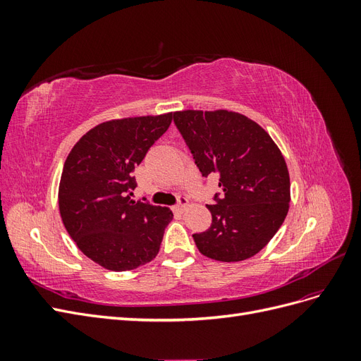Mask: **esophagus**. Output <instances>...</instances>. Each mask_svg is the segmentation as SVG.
<instances>
[{
	"label": "esophagus",
	"instance_id": "34e87169",
	"mask_svg": "<svg viewBox=\"0 0 361 361\" xmlns=\"http://www.w3.org/2000/svg\"><path fill=\"white\" fill-rule=\"evenodd\" d=\"M187 206H188V199H185V197H180L179 203H178V204H174V206H173V209H174V211H176V212H183L185 209H187Z\"/></svg>",
	"mask_w": 361,
	"mask_h": 361
}]
</instances>
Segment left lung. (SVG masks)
I'll return each mask as SVG.
<instances>
[{"label": "left lung", "instance_id": "1", "mask_svg": "<svg viewBox=\"0 0 361 361\" xmlns=\"http://www.w3.org/2000/svg\"><path fill=\"white\" fill-rule=\"evenodd\" d=\"M202 176L218 178L223 195L206 204L212 224L194 233L199 251L214 260L257 255L285 221L290 202L286 161L267 130L244 114L185 110L173 114Z\"/></svg>", "mask_w": 361, "mask_h": 361}]
</instances>
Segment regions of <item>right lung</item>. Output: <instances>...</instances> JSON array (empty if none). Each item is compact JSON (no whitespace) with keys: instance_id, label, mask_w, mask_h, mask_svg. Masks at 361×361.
Listing matches in <instances>:
<instances>
[{"instance_id":"obj_1","label":"right lung","mask_w":361,"mask_h":361,"mask_svg":"<svg viewBox=\"0 0 361 361\" xmlns=\"http://www.w3.org/2000/svg\"><path fill=\"white\" fill-rule=\"evenodd\" d=\"M173 113L126 117L94 126L64 162L59 207L68 233L82 253L110 271H130L158 251L169 207L130 199L134 170L166 133Z\"/></svg>"}]
</instances>
